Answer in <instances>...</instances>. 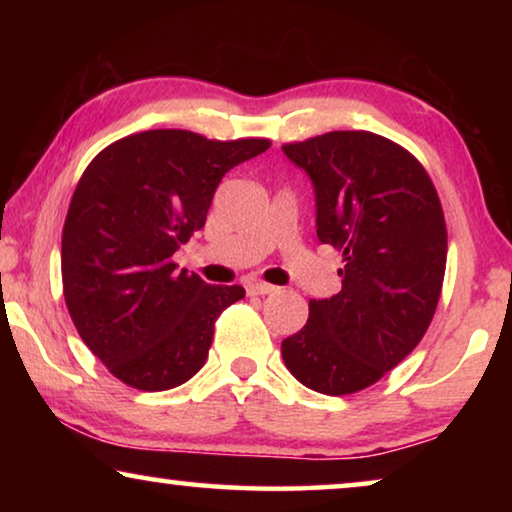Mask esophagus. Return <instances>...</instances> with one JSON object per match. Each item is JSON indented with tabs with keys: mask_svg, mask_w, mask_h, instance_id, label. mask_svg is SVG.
Returning a JSON list of instances; mask_svg holds the SVG:
<instances>
[{
	"mask_svg": "<svg viewBox=\"0 0 512 512\" xmlns=\"http://www.w3.org/2000/svg\"><path fill=\"white\" fill-rule=\"evenodd\" d=\"M247 291L251 296H270V293H277V286L265 284V282H249Z\"/></svg>",
	"mask_w": 512,
	"mask_h": 512,
	"instance_id": "34e87169",
	"label": "esophagus"
}]
</instances>
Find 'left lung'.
Wrapping results in <instances>:
<instances>
[{
  "instance_id": "left-lung-1",
  "label": "left lung",
  "mask_w": 512,
  "mask_h": 512,
  "mask_svg": "<svg viewBox=\"0 0 512 512\" xmlns=\"http://www.w3.org/2000/svg\"><path fill=\"white\" fill-rule=\"evenodd\" d=\"M312 179L317 237L342 251V291L310 300V317L282 342L307 389L345 396L396 368L436 314L447 228L436 186L403 146L366 130L284 144Z\"/></svg>"
}]
</instances>
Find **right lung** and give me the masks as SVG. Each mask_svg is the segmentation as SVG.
Returning a JSON list of instances; mask_svg holds the SVG:
<instances>
[{
    "instance_id": "add662e5",
    "label": "right lung",
    "mask_w": 512,
    "mask_h": 512,
    "mask_svg": "<svg viewBox=\"0 0 512 512\" xmlns=\"http://www.w3.org/2000/svg\"><path fill=\"white\" fill-rule=\"evenodd\" d=\"M268 149L258 137L146 130L81 174L62 228V291L81 340L123 384L165 391L205 366L216 319L244 289L179 272L172 256L205 226L223 174Z\"/></svg>"
}]
</instances>
